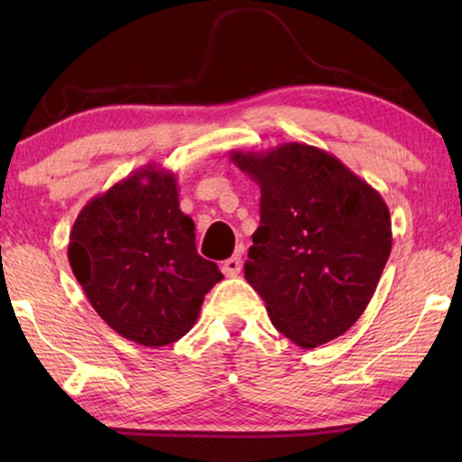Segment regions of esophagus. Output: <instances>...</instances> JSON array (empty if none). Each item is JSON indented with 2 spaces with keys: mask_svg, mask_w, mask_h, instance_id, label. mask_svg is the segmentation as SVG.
<instances>
[{
  "mask_svg": "<svg viewBox=\"0 0 462 462\" xmlns=\"http://www.w3.org/2000/svg\"><path fill=\"white\" fill-rule=\"evenodd\" d=\"M220 269H223V273L226 277H237L239 271H242V256H239V254L231 256L229 261L223 263V267H220Z\"/></svg>",
  "mask_w": 462,
  "mask_h": 462,
  "instance_id": "1",
  "label": "esophagus"
}]
</instances>
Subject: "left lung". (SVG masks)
Here are the masks:
<instances>
[{"instance_id": "8db88e82", "label": "left lung", "mask_w": 462, "mask_h": 462, "mask_svg": "<svg viewBox=\"0 0 462 462\" xmlns=\"http://www.w3.org/2000/svg\"><path fill=\"white\" fill-rule=\"evenodd\" d=\"M231 162L261 187V226L244 275L271 324L302 349L343 337L368 307L391 254L381 193L305 143L231 151Z\"/></svg>"}]
</instances>
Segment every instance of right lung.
Returning a JSON list of instances; mask_svg holds the SVG:
<instances>
[{
    "label": "right lung",
    "instance_id": "1",
    "mask_svg": "<svg viewBox=\"0 0 462 462\" xmlns=\"http://www.w3.org/2000/svg\"><path fill=\"white\" fill-rule=\"evenodd\" d=\"M67 256L106 326L153 349L185 337L204 296L223 280L217 263L198 254L176 174L157 163L138 168L81 208Z\"/></svg>",
    "mask_w": 462,
    "mask_h": 462
}]
</instances>
